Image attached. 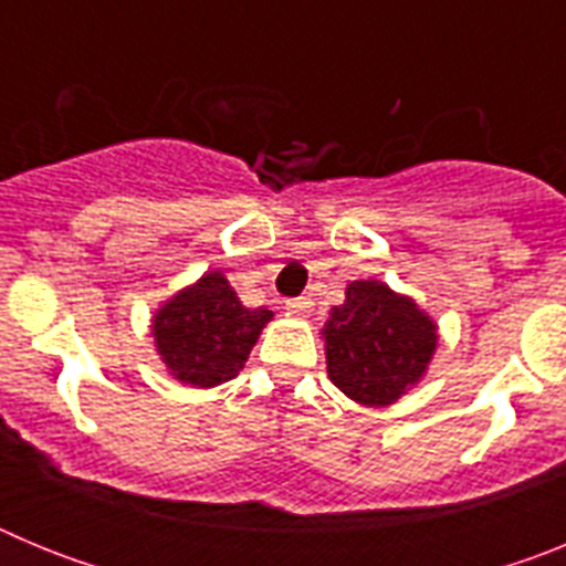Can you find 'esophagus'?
<instances>
[{
	"label": "esophagus",
	"mask_w": 566,
	"mask_h": 566,
	"mask_svg": "<svg viewBox=\"0 0 566 566\" xmlns=\"http://www.w3.org/2000/svg\"><path fill=\"white\" fill-rule=\"evenodd\" d=\"M312 297H292V300H286V308L292 314H308L312 312Z\"/></svg>",
	"instance_id": "esophagus-1"
}]
</instances>
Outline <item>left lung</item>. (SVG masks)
<instances>
[{
	"mask_svg": "<svg viewBox=\"0 0 566 566\" xmlns=\"http://www.w3.org/2000/svg\"><path fill=\"white\" fill-rule=\"evenodd\" d=\"M323 334L328 377L363 405H391L402 397L437 348L433 319L377 280H354Z\"/></svg>",
	"mask_w": 566,
	"mask_h": 566,
	"instance_id": "1",
	"label": "left lung"
}]
</instances>
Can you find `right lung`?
Instances as JSON below:
<instances>
[{
  "label": "right lung",
  "mask_w": 566,
  "mask_h": 566,
  "mask_svg": "<svg viewBox=\"0 0 566 566\" xmlns=\"http://www.w3.org/2000/svg\"><path fill=\"white\" fill-rule=\"evenodd\" d=\"M269 308H247L221 272L203 274L155 314V343L169 371L195 388H212L238 377Z\"/></svg>",
  "instance_id": "1"
}]
</instances>
